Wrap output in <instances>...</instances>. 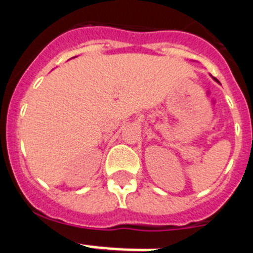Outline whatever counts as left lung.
<instances>
[{
  "instance_id": "1",
  "label": "left lung",
  "mask_w": 253,
  "mask_h": 253,
  "mask_svg": "<svg viewBox=\"0 0 253 253\" xmlns=\"http://www.w3.org/2000/svg\"><path fill=\"white\" fill-rule=\"evenodd\" d=\"M214 80H215V81H218V80H216V78H214Z\"/></svg>"
}]
</instances>
